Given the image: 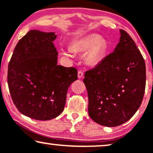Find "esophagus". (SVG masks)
<instances>
[{"instance_id": "34e87169", "label": "esophagus", "mask_w": 153, "mask_h": 153, "mask_svg": "<svg viewBox=\"0 0 153 153\" xmlns=\"http://www.w3.org/2000/svg\"><path fill=\"white\" fill-rule=\"evenodd\" d=\"M83 76V71H81L79 70L78 72V77L79 78H81Z\"/></svg>"}]
</instances>
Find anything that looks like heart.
<instances>
[{
    "instance_id": "obj_1",
    "label": "heart",
    "mask_w": 153,
    "mask_h": 153,
    "mask_svg": "<svg viewBox=\"0 0 153 153\" xmlns=\"http://www.w3.org/2000/svg\"><path fill=\"white\" fill-rule=\"evenodd\" d=\"M75 51H86L85 62L89 66L99 64L105 55L107 46L105 41L96 34H91L79 39L72 45Z\"/></svg>"
}]
</instances>
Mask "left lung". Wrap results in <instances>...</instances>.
Returning <instances> with one entry per match:
<instances>
[{"label":"left lung","mask_w":153,"mask_h":153,"mask_svg":"<svg viewBox=\"0 0 153 153\" xmlns=\"http://www.w3.org/2000/svg\"><path fill=\"white\" fill-rule=\"evenodd\" d=\"M114 51L85 73L88 114L98 124L116 127L129 120L143 100L146 64L141 52L126 31L120 30Z\"/></svg>","instance_id":"1"}]
</instances>
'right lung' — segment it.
Here are the masks:
<instances>
[{
	"mask_svg": "<svg viewBox=\"0 0 153 153\" xmlns=\"http://www.w3.org/2000/svg\"><path fill=\"white\" fill-rule=\"evenodd\" d=\"M54 33L28 31L14 48L8 65L7 83L17 109L33 119L48 120L64 109L68 88L77 70L58 65Z\"/></svg>",
	"mask_w": 153,
	"mask_h": 153,
	"instance_id": "1",
	"label": "right lung"
}]
</instances>
